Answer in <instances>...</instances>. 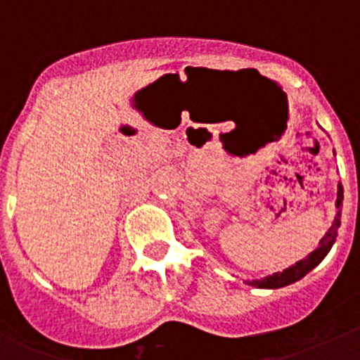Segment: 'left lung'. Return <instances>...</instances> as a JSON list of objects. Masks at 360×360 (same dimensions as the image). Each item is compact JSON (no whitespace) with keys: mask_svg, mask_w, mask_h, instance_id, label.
<instances>
[{"mask_svg":"<svg viewBox=\"0 0 360 360\" xmlns=\"http://www.w3.org/2000/svg\"><path fill=\"white\" fill-rule=\"evenodd\" d=\"M341 207H343V186L341 183H338V197H336V216L333 224L329 226V230L326 231L324 237L319 242V248L311 250L304 259H300L296 264H291L285 270L277 271L274 275H268L264 278H254V281H244L248 285H252L256 289H278L285 288V285L294 284V282L301 281L308 271L314 270L315 266L321 264V261L328 256V252L331 250L333 245H335L336 237H338V228L341 224Z\"/></svg>","mask_w":360,"mask_h":360,"instance_id":"1","label":"left lung"}]
</instances>
